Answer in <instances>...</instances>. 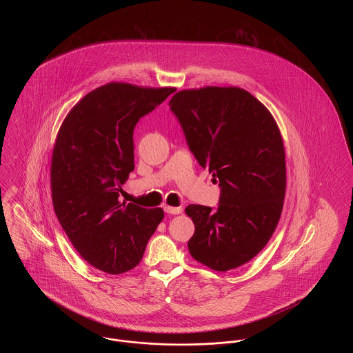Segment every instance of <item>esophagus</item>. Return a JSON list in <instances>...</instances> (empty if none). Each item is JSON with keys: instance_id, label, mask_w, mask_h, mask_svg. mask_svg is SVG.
Listing matches in <instances>:
<instances>
[{"instance_id": "1", "label": "esophagus", "mask_w": 353, "mask_h": 353, "mask_svg": "<svg viewBox=\"0 0 353 353\" xmlns=\"http://www.w3.org/2000/svg\"><path fill=\"white\" fill-rule=\"evenodd\" d=\"M164 212H165L167 214L176 216V214H181V213H183V209H181V208H174V206H165V208H164Z\"/></svg>"}]
</instances>
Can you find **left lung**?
<instances>
[{"mask_svg": "<svg viewBox=\"0 0 353 353\" xmlns=\"http://www.w3.org/2000/svg\"><path fill=\"white\" fill-rule=\"evenodd\" d=\"M186 144L217 177V208L188 205L190 255L216 270L239 268L269 242L283 209L285 147L269 110L238 87L179 91L169 101Z\"/></svg>", "mask_w": 353, "mask_h": 353, "instance_id": "left-lung-1", "label": "left lung"}]
</instances>
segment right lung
<instances>
[{
    "label": "right lung",
    "instance_id": "1",
    "mask_svg": "<svg viewBox=\"0 0 353 353\" xmlns=\"http://www.w3.org/2000/svg\"><path fill=\"white\" fill-rule=\"evenodd\" d=\"M174 88L108 83L88 92L68 114L51 160L55 214L77 252L94 268L121 274L137 266L163 209L119 201L134 170L137 121Z\"/></svg>",
    "mask_w": 353,
    "mask_h": 353
}]
</instances>
